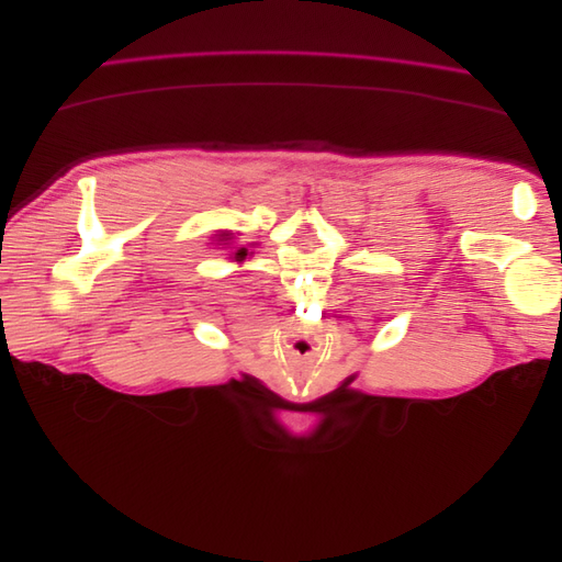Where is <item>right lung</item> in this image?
Here are the masks:
<instances>
[{
  "label": "right lung",
  "mask_w": 562,
  "mask_h": 562,
  "mask_svg": "<svg viewBox=\"0 0 562 562\" xmlns=\"http://www.w3.org/2000/svg\"><path fill=\"white\" fill-rule=\"evenodd\" d=\"M245 256H247V249H237V251H235V260H243Z\"/></svg>",
  "instance_id": "obj_1"
}]
</instances>
